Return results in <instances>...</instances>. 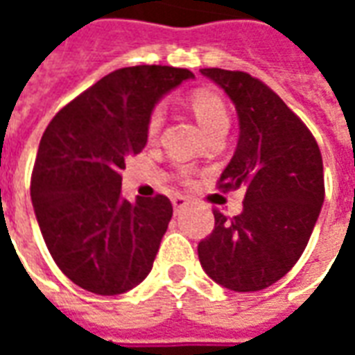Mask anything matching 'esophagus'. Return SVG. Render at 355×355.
<instances>
[{
	"label": "esophagus",
	"mask_w": 355,
	"mask_h": 355,
	"mask_svg": "<svg viewBox=\"0 0 355 355\" xmlns=\"http://www.w3.org/2000/svg\"><path fill=\"white\" fill-rule=\"evenodd\" d=\"M186 205H188V198H186V196L177 193V196L173 198V207H175V211H180V209H184Z\"/></svg>",
	"instance_id": "34e87169"
}]
</instances>
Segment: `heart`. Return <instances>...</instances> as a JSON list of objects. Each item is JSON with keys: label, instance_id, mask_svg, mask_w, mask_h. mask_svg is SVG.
<instances>
[{"label": "heart", "instance_id": "heart-1", "mask_svg": "<svg viewBox=\"0 0 355 355\" xmlns=\"http://www.w3.org/2000/svg\"><path fill=\"white\" fill-rule=\"evenodd\" d=\"M190 106H192L193 114L198 117L201 127L211 135V132L218 131V129H228L230 125V114L224 101L218 94L211 93V91H196L190 96ZM163 110L155 108L148 117L146 132L150 139H155L163 125Z\"/></svg>", "mask_w": 355, "mask_h": 355}]
</instances>
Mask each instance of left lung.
I'll return each instance as SVG.
<instances>
[{"label": "left lung", "mask_w": 355, "mask_h": 355, "mask_svg": "<svg viewBox=\"0 0 355 355\" xmlns=\"http://www.w3.org/2000/svg\"><path fill=\"white\" fill-rule=\"evenodd\" d=\"M230 96L239 139L218 188H245L243 211L215 213L198 254L211 279L238 293L266 289L295 266L320 216L325 184L318 142L300 117L245 72L203 68Z\"/></svg>", "instance_id": "1"}]
</instances>
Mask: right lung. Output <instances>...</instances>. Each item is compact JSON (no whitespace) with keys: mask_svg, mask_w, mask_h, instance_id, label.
I'll use <instances>...</instances> for the list:
<instances>
[{"mask_svg":"<svg viewBox=\"0 0 355 355\" xmlns=\"http://www.w3.org/2000/svg\"><path fill=\"white\" fill-rule=\"evenodd\" d=\"M193 73L131 66L104 76L51 119L32 173V205L53 261L81 289L121 295L152 270L169 198H121V169L146 146L152 110Z\"/></svg>","mask_w":355,"mask_h":355,"instance_id":"1","label":"right lung"}]
</instances>
